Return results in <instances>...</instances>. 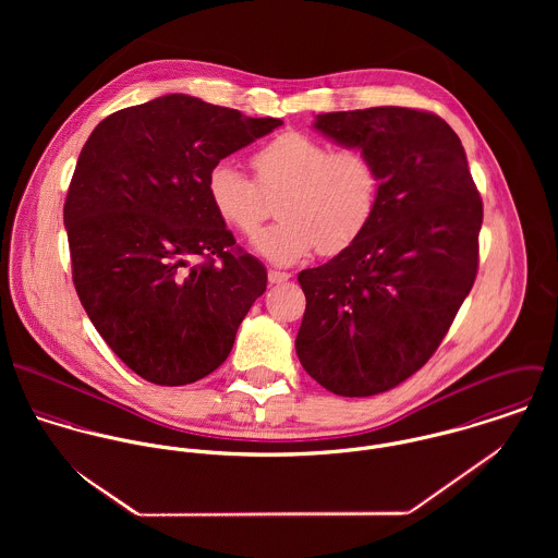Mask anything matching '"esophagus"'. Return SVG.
Segmentation results:
<instances>
[{"label": "esophagus", "instance_id": "1", "mask_svg": "<svg viewBox=\"0 0 558 558\" xmlns=\"http://www.w3.org/2000/svg\"><path fill=\"white\" fill-rule=\"evenodd\" d=\"M288 279H290V272L279 270V268H268V281L270 283H281V281H288Z\"/></svg>", "mask_w": 558, "mask_h": 558}]
</instances>
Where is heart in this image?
Here are the masks:
<instances>
[{
  "label": "heart",
  "instance_id": "heart-1",
  "mask_svg": "<svg viewBox=\"0 0 558 558\" xmlns=\"http://www.w3.org/2000/svg\"><path fill=\"white\" fill-rule=\"evenodd\" d=\"M251 167L255 180L219 160L206 189L217 215L246 239L270 217V199H279V223L255 240L270 262L292 264L314 248L337 255L365 234L378 210L380 173L359 148L330 150L307 133L286 131L251 157Z\"/></svg>",
  "mask_w": 558,
  "mask_h": 558
}]
</instances>
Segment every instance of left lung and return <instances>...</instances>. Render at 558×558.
<instances>
[{"mask_svg":"<svg viewBox=\"0 0 558 558\" xmlns=\"http://www.w3.org/2000/svg\"><path fill=\"white\" fill-rule=\"evenodd\" d=\"M380 173L365 234L299 275L305 372L335 396L367 398L418 372L442 343L478 268L483 202L456 131L436 113L372 107L316 118Z\"/></svg>","mask_w":558,"mask_h":558,"instance_id":"1","label":"left lung"}]
</instances>
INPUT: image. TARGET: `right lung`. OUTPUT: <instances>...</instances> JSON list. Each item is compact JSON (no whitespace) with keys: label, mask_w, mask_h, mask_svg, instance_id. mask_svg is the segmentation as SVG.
<instances>
[{"label":"right lung","mask_w":558,"mask_h":558,"mask_svg":"<svg viewBox=\"0 0 558 558\" xmlns=\"http://www.w3.org/2000/svg\"><path fill=\"white\" fill-rule=\"evenodd\" d=\"M281 126L186 94L107 116L81 150L64 226L73 283L94 328L148 383L213 374L266 290L210 204L219 162Z\"/></svg>","instance_id":"1"}]
</instances>
